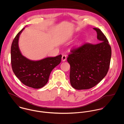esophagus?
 Instances as JSON below:
<instances>
[{"label": "esophagus", "mask_w": 124, "mask_h": 124, "mask_svg": "<svg viewBox=\"0 0 124 124\" xmlns=\"http://www.w3.org/2000/svg\"><path fill=\"white\" fill-rule=\"evenodd\" d=\"M66 59H67V58H66V55H63L62 56V62L65 61L66 60Z\"/></svg>", "instance_id": "34e87169"}]
</instances>
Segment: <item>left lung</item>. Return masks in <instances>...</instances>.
I'll list each match as a JSON object with an SVG mask.
<instances>
[{
	"label": "left lung",
	"instance_id": "obj_1",
	"mask_svg": "<svg viewBox=\"0 0 124 124\" xmlns=\"http://www.w3.org/2000/svg\"><path fill=\"white\" fill-rule=\"evenodd\" d=\"M97 32L99 43H85L71 51L67 61L70 64L71 85L77 90L91 88L106 76L108 71L111 48L104 33L98 29Z\"/></svg>",
	"mask_w": 124,
	"mask_h": 124
}]
</instances>
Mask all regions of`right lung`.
Here are the masks:
<instances>
[{
  "label": "right lung",
  "mask_w": 124,
  "mask_h": 124,
  "mask_svg": "<svg viewBox=\"0 0 124 124\" xmlns=\"http://www.w3.org/2000/svg\"><path fill=\"white\" fill-rule=\"evenodd\" d=\"M25 28L16 36L11 47L12 70L18 79L29 87L39 89L46 85L51 71L61 62L62 55L47 57L39 61L31 60L24 56L19 49V36Z\"/></svg>",
  "instance_id": "right-lung-1"
}]
</instances>
